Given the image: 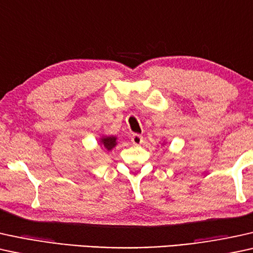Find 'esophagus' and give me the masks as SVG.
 <instances>
[{
  "label": "esophagus",
  "instance_id": "34e87169",
  "mask_svg": "<svg viewBox=\"0 0 253 253\" xmlns=\"http://www.w3.org/2000/svg\"><path fill=\"white\" fill-rule=\"evenodd\" d=\"M130 140H132V142L134 144H141L143 142V136L141 135V134H133Z\"/></svg>",
  "mask_w": 253,
  "mask_h": 253
}]
</instances>
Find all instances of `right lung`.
<instances>
[{"label": "right lung", "instance_id": "add662e5", "mask_svg": "<svg viewBox=\"0 0 253 253\" xmlns=\"http://www.w3.org/2000/svg\"><path fill=\"white\" fill-rule=\"evenodd\" d=\"M100 143L105 148L106 150H111L117 144V137L116 136H103L100 139Z\"/></svg>", "mask_w": 253, "mask_h": 253}]
</instances>
